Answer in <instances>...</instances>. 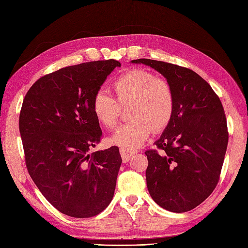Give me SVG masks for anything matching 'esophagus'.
I'll return each instance as SVG.
<instances>
[{
  "instance_id": "esophagus-1",
  "label": "esophagus",
  "mask_w": 248,
  "mask_h": 248,
  "mask_svg": "<svg viewBox=\"0 0 248 248\" xmlns=\"http://www.w3.org/2000/svg\"><path fill=\"white\" fill-rule=\"evenodd\" d=\"M137 153V151H131V150H126L121 148L120 149V154H121L123 162H128L131 157Z\"/></svg>"
}]
</instances>
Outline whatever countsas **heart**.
<instances>
[{"label":"heart","instance_id":"b5f03b06","mask_svg":"<svg viewBox=\"0 0 248 248\" xmlns=\"http://www.w3.org/2000/svg\"><path fill=\"white\" fill-rule=\"evenodd\" d=\"M117 101L104 90L97 91L92 100L94 115L107 128L114 127L120 107L130 106L131 120L108 139L111 145L126 150L141 146L153 131L163 130L170 124L175 111V94L167 80L144 69H130L114 82Z\"/></svg>","mask_w":248,"mask_h":248}]
</instances>
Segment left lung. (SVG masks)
<instances>
[{"mask_svg": "<svg viewBox=\"0 0 248 248\" xmlns=\"http://www.w3.org/2000/svg\"><path fill=\"white\" fill-rule=\"evenodd\" d=\"M161 73L175 94V111L148 158L147 187L157 205L190 211L213 192L227 152L229 132L219 97L198 73L150 59L132 60Z\"/></svg>", "mask_w": 248, "mask_h": 248, "instance_id": "left-lung-1", "label": "left lung"}]
</instances>
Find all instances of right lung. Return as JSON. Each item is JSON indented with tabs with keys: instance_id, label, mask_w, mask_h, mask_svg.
Listing matches in <instances>:
<instances>
[{
	"instance_id": "1",
	"label": "right lung",
	"mask_w": 248,
	"mask_h": 248,
	"mask_svg": "<svg viewBox=\"0 0 248 248\" xmlns=\"http://www.w3.org/2000/svg\"><path fill=\"white\" fill-rule=\"evenodd\" d=\"M120 66L110 59L65 67L35 81L22 102L19 132L29 174L52 206L76 218L99 214L114 197L119 148L90 149L102 137L93 97Z\"/></svg>"
}]
</instances>
